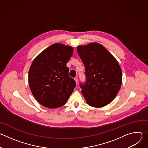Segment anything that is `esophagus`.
I'll list each match as a JSON object with an SVG mask.
<instances>
[{"instance_id": "obj_1", "label": "esophagus", "mask_w": 148, "mask_h": 148, "mask_svg": "<svg viewBox=\"0 0 148 148\" xmlns=\"http://www.w3.org/2000/svg\"><path fill=\"white\" fill-rule=\"evenodd\" d=\"M74 80L75 81L76 83L77 84V83H78V78H77V77H75V78H74Z\"/></svg>"}]
</instances>
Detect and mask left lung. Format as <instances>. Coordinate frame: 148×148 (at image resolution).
Returning a JSON list of instances; mask_svg holds the SVG:
<instances>
[{"label": "left lung", "instance_id": "1", "mask_svg": "<svg viewBox=\"0 0 148 148\" xmlns=\"http://www.w3.org/2000/svg\"><path fill=\"white\" fill-rule=\"evenodd\" d=\"M86 68V82L81 93L91 107L101 108L111 102L122 84V74L115 58L102 45L91 43L77 47Z\"/></svg>", "mask_w": 148, "mask_h": 148}]
</instances>
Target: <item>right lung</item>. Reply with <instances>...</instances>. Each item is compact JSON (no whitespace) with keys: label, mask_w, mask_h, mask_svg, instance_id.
I'll use <instances>...</instances> for the list:
<instances>
[{"label":"right lung","mask_w":148,"mask_h":148,"mask_svg":"<svg viewBox=\"0 0 148 148\" xmlns=\"http://www.w3.org/2000/svg\"><path fill=\"white\" fill-rule=\"evenodd\" d=\"M73 48L61 43L51 45L33 61L29 71L30 89L43 106L56 108L67 102L76 86L69 75L67 63Z\"/></svg>","instance_id":"add662e5"}]
</instances>
